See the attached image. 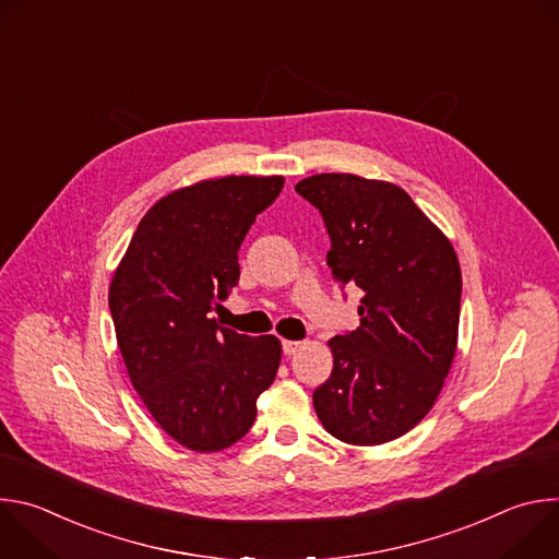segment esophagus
<instances>
[{
  "label": "esophagus",
  "instance_id": "obj_1",
  "mask_svg": "<svg viewBox=\"0 0 559 559\" xmlns=\"http://www.w3.org/2000/svg\"><path fill=\"white\" fill-rule=\"evenodd\" d=\"M302 347H305V343H300V341H283V354H285V356H294V354H298Z\"/></svg>",
  "mask_w": 559,
  "mask_h": 559
}]
</instances>
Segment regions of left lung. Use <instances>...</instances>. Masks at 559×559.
Masks as SVG:
<instances>
[{"instance_id":"left-lung-1","label":"left lung","mask_w":559,"mask_h":559,"mask_svg":"<svg viewBox=\"0 0 559 559\" xmlns=\"http://www.w3.org/2000/svg\"><path fill=\"white\" fill-rule=\"evenodd\" d=\"M296 192L323 214L328 265L360 287V325L334 336V369L313 409L334 438L373 447L412 431L433 407L457 347L462 276L449 238L393 183L313 175Z\"/></svg>"}]
</instances>
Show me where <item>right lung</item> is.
Here are the masks:
<instances>
[{
  "instance_id": "obj_1",
  "label": "right lung",
  "mask_w": 559,
  "mask_h": 559,
  "mask_svg": "<svg viewBox=\"0 0 559 559\" xmlns=\"http://www.w3.org/2000/svg\"><path fill=\"white\" fill-rule=\"evenodd\" d=\"M283 177L199 181L156 201L112 274L117 343L150 416L179 444L221 451L257 420L281 365L276 336L218 328L210 311L238 283V250Z\"/></svg>"
}]
</instances>
